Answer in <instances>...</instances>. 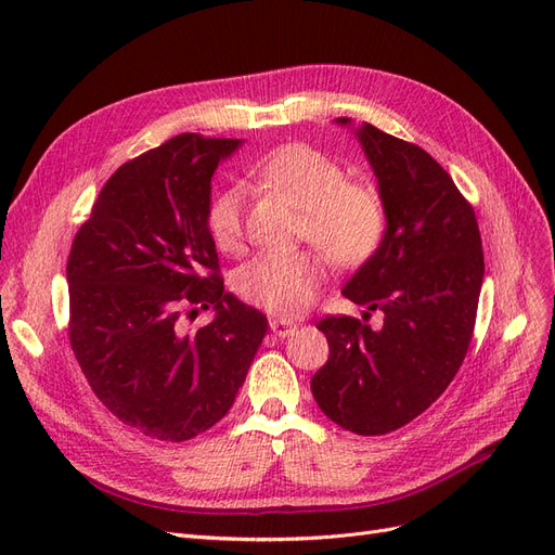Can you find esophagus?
Wrapping results in <instances>:
<instances>
[{"mask_svg": "<svg viewBox=\"0 0 555 555\" xmlns=\"http://www.w3.org/2000/svg\"><path fill=\"white\" fill-rule=\"evenodd\" d=\"M271 331L278 335V338H287V335H292L296 331V324L289 322V319L273 317L271 319Z\"/></svg>", "mask_w": 555, "mask_h": 555, "instance_id": "34e87169", "label": "esophagus"}]
</instances>
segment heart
Listing matches in <instances>:
<instances>
[{
    "label": "heart",
    "mask_w": 555,
    "mask_h": 555,
    "mask_svg": "<svg viewBox=\"0 0 555 555\" xmlns=\"http://www.w3.org/2000/svg\"><path fill=\"white\" fill-rule=\"evenodd\" d=\"M266 188L304 208L298 236L314 243L335 266H359L379 249L386 206L373 184L347 180L343 166L319 150L292 143L273 150L259 166ZM206 229L215 247L236 251L243 241V192L227 184L206 208ZM324 280V261L314 251H261L233 275V292L245 304L273 314L304 312Z\"/></svg>",
    "instance_id": "b5f03b06"
}]
</instances>
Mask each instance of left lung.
<instances>
[{
  "instance_id": "1",
  "label": "left lung",
  "mask_w": 555,
  "mask_h": 555,
  "mask_svg": "<svg viewBox=\"0 0 555 555\" xmlns=\"http://www.w3.org/2000/svg\"><path fill=\"white\" fill-rule=\"evenodd\" d=\"M359 141L389 222L343 296L384 312V324L319 319L328 361L310 389L345 430L386 435L426 412L456 377L475 333L483 249L475 208L424 147L373 125L359 129Z\"/></svg>"
}]
</instances>
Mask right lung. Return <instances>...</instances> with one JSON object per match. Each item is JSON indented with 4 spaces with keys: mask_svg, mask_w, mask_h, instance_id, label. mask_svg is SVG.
Wrapping results in <instances>:
<instances>
[{
    "mask_svg": "<svg viewBox=\"0 0 555 555\" xmlns=\"http://www.w3.org/2000/svg\"><path fill=\"white\" fill-rule=\"evenodd\" d=\"M238 143L178 133L125 162L72 243L76 361L106 410L145 438L184 442L220 422L268 328L224 292L206 229L210 178ZM208 307L210 325L183 326Z\"/></svg>",
    "mask_w": 555,
    "mask_h": 555,
    "instance_id": "right-lung-1",
    "label": "right lung"
}]
</instances>
